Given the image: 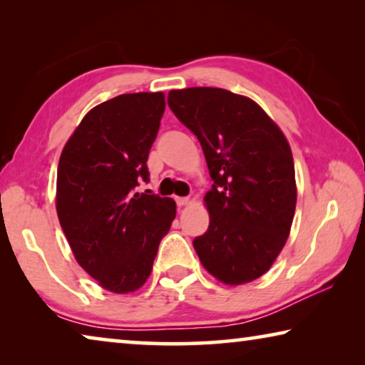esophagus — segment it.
<instances>
[{"mask_svg": "<svg viewBox=\"0 0 365 365\" xmlns=\"http://www.w3.org/2000/svg\"><path fill=\"white\" fill-rule=\"evenodd\" d=\"M175 201H177V206H180V207L190 205L188 197H175Z\"/></svg>", "mask_w": 365, "mask_h": 365, "instance_id": "1", "label": "esophagus"}]
</instances>
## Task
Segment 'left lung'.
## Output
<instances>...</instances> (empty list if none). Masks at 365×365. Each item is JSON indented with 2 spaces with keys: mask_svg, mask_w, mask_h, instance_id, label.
<instances>
[{
  "mask_svg": "<svg viewBox=\"0 0 365 365\" xmlns=\"http://www.w3.org/2000/svg\"><path fill=\"white\" fill-rule=\"evenodd\" d=\"M169 108L200 140L212 188L207 232L193 240L209 274L243 285L270 269L287 243L296 207L292 148L250 98L224 88L172 90Z\"/></svg>",
  "mask_w": 365,
  "mask_h": 365,
  "instance_id": "obj_1",
  "label": "left lung"
}]
</instances>
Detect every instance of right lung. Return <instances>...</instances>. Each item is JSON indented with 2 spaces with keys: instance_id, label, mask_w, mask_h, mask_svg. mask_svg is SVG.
I'll use <instances>...</instances> for the list:
<instances>
[{
  "instance_id": "right-lung-1",
  "label": "right lung",
  "mask_w": 365,
  "mask_h": 365,
  "mask_svg": "<svg viewBox=\"0 0 365 365\" xmlns=\"http://www.w3.org/2000/svg\"><path fill=\"white\" fill-rule=\"evenodd\" d=\"M164 109L160 91L98 104L59 158V224L77 262L113 293L143 287L175 219L174 200L135 193L140 180H150L146 160Z\"/></svg>"
}]
</instances>
